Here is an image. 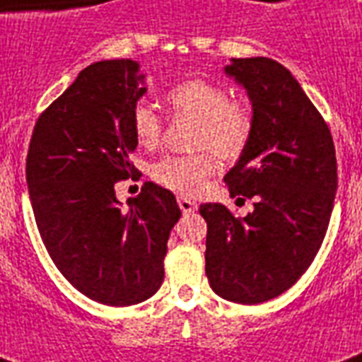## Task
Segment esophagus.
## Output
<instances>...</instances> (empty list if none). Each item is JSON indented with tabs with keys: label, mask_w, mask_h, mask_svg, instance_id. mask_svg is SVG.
<instances>
[{
	"label": "esophagus",
	"mask_w": 362,
	"mask_h": 362,
	"mask_svg": "<svg viewBox=\"0 0 362 362\" xmlns=\"http://www.w3.org/2000/svg\"><path fill=\"white\" fill-rule=\"evenodd\" d=\"M178 206L184 214H192L197 210V203L193 201V199H187V197H178Z\"/></svg>",
	"instance_id": "1"
}]
</instances>
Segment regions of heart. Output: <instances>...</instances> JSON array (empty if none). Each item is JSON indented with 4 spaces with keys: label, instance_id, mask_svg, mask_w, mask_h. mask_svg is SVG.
I'll list each match as a JSON object with an SVG mask.
<instances>
[{
    "label": "heart",
    "instance_id": "b5f03b06",
    "mask_svg": "<svg viewBox=\"0 0 362 362\" xmlns=\"http://www.w3.org/2000/svg\"><path fill=\"white\" fill-rule=\"evenodd\" d=\"M167 101L173 110L197 120L195 148H209L226 161H235L250 144L253 116L247 105L229 101V92L203 78L184 81L170 88ZM131 127L139 146L156 148L161 141L163 122L150 103H139L131 115ZM216 169L210 152L169 156L152 167V178L173 192L193 195Z\"/></svg>",
    "mask_w": 362,
    "mask_h": 362
}]
</instances>
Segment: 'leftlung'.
I'll return each instance as SVG.
<instances>
[{
	"label": "left lung",
	"instance_id": "1",
	"mask_svg": "<svg viewBox=\"0 0 362 362\" xmlns=\"http://www.w3.org/2000/svg\"><path fill=\"white\" fill-rule=\"evenodd\" d=\"M252 103L253 133L223 180L231 197L255 199L235 218L201 204L206 276L216 295L259 304L287 291L320 252L337 195L331 131L295 76L276 59L233 58L223 67Z\"/></svg>",
	"mask_w": 362,
	"mask_h": 362
}]
</instances>
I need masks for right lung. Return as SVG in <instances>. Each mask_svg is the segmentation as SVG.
Instances as JSON below:
<instances>
[{
  "label": "right lung",
  "mask_w": 362,
  "mask_h": 362,
  "mask_svg": "<svg viewBox=\"0 0 362 362\" xmlns=\"http://www.w3.org/2000/svg\"><path fill=\"white\" fill-rule=\"evenodd\" d=\"M148 92L133 59L88 65L35 124L25 180L37 229L54 264L95 303L131 306L163 284V259L180 209L169 189L144 182L116 199L115 184L135 173L131 115Z\"/></svg>",
  "instance_id": "1"
}]
</instances>
